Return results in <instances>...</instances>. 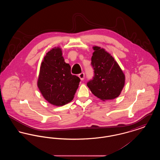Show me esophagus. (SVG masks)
Returning a JSON list of instances; mask_svg holds the SVG:
<instances>
[{
  "label": "esophagus",
  "instance_id": "esophagus-1",
  "mask_svg": "<svg viewBox=\"0 0 160 160\" xmlns=\"http://www.w3.org/2000/svg\"><path fill=\"white\" fill-rule=\"evenodd\" d=\"M84 76H85V74H84V72H82V73H80V74L78 75V77H79V78L81 79V80H83L84 78Z\"/></svg>",
  "mask_w": 160,
  "mask_h": 160
}]
</instances>
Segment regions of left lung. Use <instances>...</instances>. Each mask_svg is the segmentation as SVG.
I'll use <instances>...</instances> for the list:
<instances>
[{
    "instance_id": "1",
    "label": "left lung",
    "mask_w": 160,
    "mask_h": 160,
    "mask_svg": "<svg viewBox=\"0 0 160 160\" xmlns=\"http://www.w3.org/2000/svg\"><path fill=\"white\" fill-rule=\"evenodd\" d=\"M91 58L94 76L87 86L92 93L103 101L117 98L125 84V75L114 59L104 49L93 47Z\"/></svg>"
}]
</instances>
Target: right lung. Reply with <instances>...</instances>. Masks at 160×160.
Masks as SVG:
<instances>
[{
    "instance_id": "right-lung-1",
    "label": "right lung",
    "mask_w": 160,
    "mask_h": 160,
    "mask_svg": "<svg viewBox=\"0 0 160 160\" xmlns=\"http://www.w3.org/2000/svg\"><path fill=\"white\" fill-rule=\"evenodd\" d=\"M80 82L78 77L71 74L61 48L55 47L46 54L40 67L38 87L49 103L61 106L71 102Z\"/></svg>"
}]
</instances>
